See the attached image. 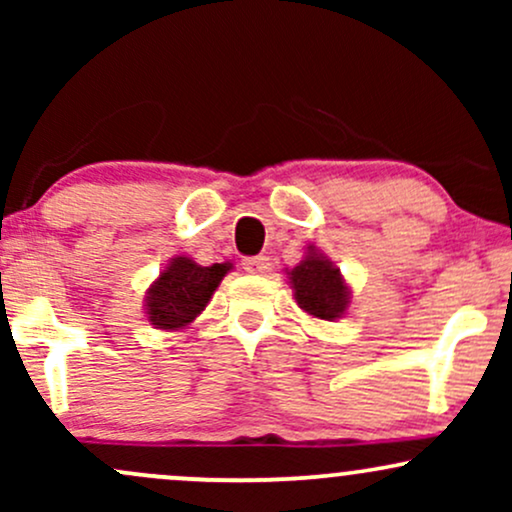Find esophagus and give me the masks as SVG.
Segmentation results:
<instances>
[{"label":"esophagus","instance_id":"obj_1","mask_svg":"<svg viewBox=\"0 0 512 512\" xmlns=\"http://www.w3.org/2000/svg\"><path fill=\"white\" fill-rule=\"evenodd\" d=\"M243 269L248 274H267L269 272V257L267 255H255V257H245L243 260Z\"/></svg>","mask_w":512,"mask_h":512}]
</instances>
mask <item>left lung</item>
Returning <instances> with one entry per match:
<instances>
[{
    "mask_svg": "<svg viewBox=\"0 0 512 512\" xmlns=\"http://www.w3.org/2000/svg\"><path fill=\"white\" fill-rule=\"evenodd\" d=\"M289 279L296 303L305 313L320 317V320H334L344 313L346 303H349V291L332 262L310 252L298 267L291 269Z\"/></svg>",
    "mask_w": 512,
    "mask_h": 512,
    "instance_id": "obj_1",
    "label": "left lung"
}]
</instances>
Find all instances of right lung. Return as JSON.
Masks as SVG:
<instances>
[{
	"mask_svg": "<svg viewBox=\"0 0 512 512\" xmlns=\"http://www.w3.org/2000/svg\"><path fill=\"white\" fill-rule=\"evenodd\" d=\"M226 272L228 264L202 267L187 257H175L146 296V315L151 325L158 330H178L195 320Z\"/></svg>",
	"mask_w": 512,
	"mask_h": 512,
	"instance_id": "add662e5",
	"label": "right lung"
}]
</instances>
